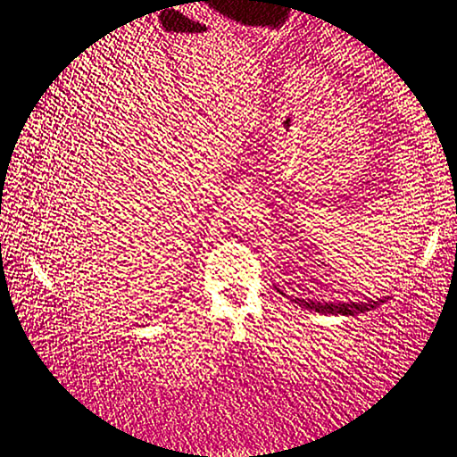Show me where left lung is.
<instances>
[{
    "label": "left lung",
    "mask_w": 457,
    "mask_h": 457,
    "mask_svg": "<svg viewBox=\"0 0 457 457\" xmlns=\"http://www.w3.org/2000/svg\"><path fill=\"white\" fill-rule=\"evenodd\" d=\"M276 290L284 294V296H288L284 290H280L276 286ZM292 303H296L298 306L306 308V311H314V312H322V314H343V316H354V314H361V312H367L370 308L378 306L381 303H385L386 298H377V300H365V303H324V300H311V298H294L288 296Z\"/></svg>",
    "instance_id": "1"
}]
</instances>
